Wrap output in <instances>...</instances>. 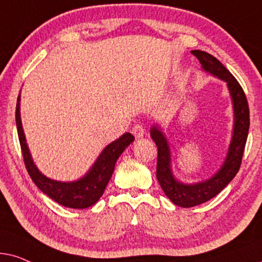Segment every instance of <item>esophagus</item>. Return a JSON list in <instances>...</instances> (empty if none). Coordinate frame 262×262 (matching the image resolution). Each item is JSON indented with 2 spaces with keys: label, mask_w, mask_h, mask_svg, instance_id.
<instances>
[{
  "label": "esophagus",
  "mask_w": 262,
  "mask_h": 262,
  "mask_svg": "<svg viewBox=\"0 0 262 262\" xmlns=\"http://www.w3.org/2000/svg\"><path fill=\"white\" fill-rule=\"evenodd\" d=\"M132 133L137 139H140L144 137L145 134V128L142 124H134L133 128H132Z\"/></svg>",
  "instance_id": "esophagus-1"
}]
</instances>
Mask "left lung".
Wrapping results in <instances>:
<instances>
[{
	"instance_id": "1",
	"label": "left lung",
	"mask_w": 262,
	"mask_h": 262,
	"mask_svg": "<svg viewBox=\"0 0 262 262\" xmlns=\"http://www.w3.org/2000/svg\"><path fill=\"white\" fill-rule=\"evenodd\" d=\"M200 61L202 68L228 82L235 111V125L230 144L228 157L221 170L210 180L196 184H183L175 180L171 172V157L165 137L157 127L151 129V137L158 147L157 159V180L167 198L181 207H194L204 204L221 193L238 172L245 152L249 130V106L242 86L231 73L219 62L214 56L201 50L191 51Z\"/></svg>"
}]
</instances>
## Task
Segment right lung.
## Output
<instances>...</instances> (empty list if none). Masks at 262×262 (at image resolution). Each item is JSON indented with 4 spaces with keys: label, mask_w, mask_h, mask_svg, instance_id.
Here are the masks:
<instances>
[{
    "label": "right lung",
    "mask_w": 262,
    "mask_h": 262,
    "mask_svg": "<svg viewBox=\"0 0 262 262\" xmlns=\"http://www.w3.org/2000/svg\"><path fill=\"white\" fill-rule=\"evenodd\" d=\"M15 121L24 163H25L27 172H29L31 179L49 198L58 202L62 206L71 208H87L99 200V198L105 190L106 184L109 183V180L113 176L115 164H116L118 157L121 156V153L124 151L129 144L134 141L133 135L130 133H125L103 149L97 162L93 164L90 171L82 179L75 181V182H57V181L48 179L43 173L38 171L32 158H31L29 147L26 145L25 135H24L21 118H20V96L17 97Z\"/></svg>",
    "instance_id": "add662e5"
}]
</instances>
